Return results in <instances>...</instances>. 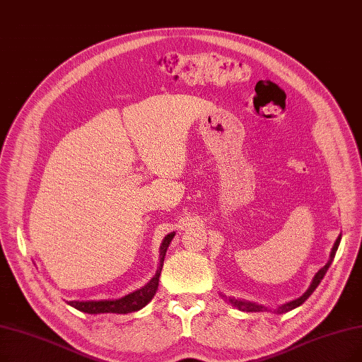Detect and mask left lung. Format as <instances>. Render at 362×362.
<instances>
[{
    "instance_id": "left-lung-1",
    "label": "left lung",
    "mask_w": 362,
    "mask_h": 362,
    "mask_svg": "<svg viewBox=\"0 0 362 362\" xmlns=\"http://www.w3.org/2000/svg\"><path fill=\"white\" fill-rule=\"evenodd\" d=\"M340 240H341L340 237L336 240V243H334V245H333V250H332V253H329V259H328V262L325 263L324 268H321V269L315 274V276H313V279H312V284H310V287L306 290V293H305L303 296L298 297V298H296V300H291V302H288V303L281 305V306L275 310L276 313H286V312H288V310H291V309H296L297 306H300L302 303H305V302L308 300V297H309L313 291H315V288L320 286L321 279L324 278L325 272L328 271L329 264H332V262H333V259H334V256H336V251H337V248H339ZM228 302H229L232 306H235V308L240 309V310H243V312H268V310H269V309H268V306L257 305V303H255V302L243 300V298L229 297V298H228Z\"/></svg>"
}]
</instances>
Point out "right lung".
Listing matches in <instances>:
<instances>
[{"instance_id": "1", "label": "right lung", "mask_w": 362, "mask_h": 362, "mask_svg": "<svg viewBox=\"0 0 362 362\" xmlns=\"http://www.w3.org/2000/svg\"><path fill=\"white\" fill-rule=\"evenodd\" d=\"M173 237H175V232L168 233L164 238V241L161 243L160 268L156 269V274L153 275V278L148 282L145 287L139 288L121 298H117V300H88V302L72 300V302H68V305H71L72 308L81 310V312L91 313V315L93 313H130V312H136L139 309H142L152 300V297L155 296L156 290H158L160 275H161V269L164 264V256H165V251H167Z\"/></svg>"}]
</instances>
